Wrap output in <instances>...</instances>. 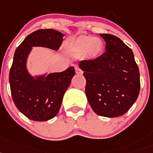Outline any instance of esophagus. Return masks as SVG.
<instances>
[{"mask_svg":"<svg viewBox=\"0 0 153 153\" xmlns=\"http://www.w3.org/2000/svg\"><path fill=\"white\" fill-rule=\"evenodd\" d=\"M75 72L77 75H82V71L78 67H75Z\"/></svg>","mask_w":153,"mask_h":153,"instance_id":"esophagus-1","label":"esophagus"}]
</instances>
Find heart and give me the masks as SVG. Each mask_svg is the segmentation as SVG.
I'll return each instance as SVG.
<instances>
[{
  "instance_id": "1",
  "label": "heart",
  "mask_w": 153,
  "mask_h": 153,
  "mask_svg": "<svg viewBox=\"0 0 153 153\" xmlns=\"http://www.w3.org/2000/svg\"><path fill=\"white\" fill-rule=\"evenodd\" d=\"M104 48L100 38L88 35H81L66 43V48L71 54H85V56L90 60L99 58L104 52Z\"/></svg>"
}]
</instances>
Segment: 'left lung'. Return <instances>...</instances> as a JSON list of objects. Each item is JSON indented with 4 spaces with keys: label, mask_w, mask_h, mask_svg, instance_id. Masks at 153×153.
Masks as SVG:
<instances>
[{
    "label": "left lung",
    "mask_w": 153,
    "mask_h": 153,
    "mask_svg": "<svg viewBox=\"0 0 153 153\" xmlns=\"http://www.w3.org/2000/svg\"><path fill=\"white\" fill-rule=\"evenodd\" d=\"M105 52L95 60L81 61L85 94L93 111L101 116L124 115L137 99L140 78L132 49L118 37L100 34Z\"/></svg>",
    "instance_id": "8db88e82"
}]
</instances>
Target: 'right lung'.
<instances>
[{"instance_id":"obj_1","label":"right lung","mask_w":153,"mask_h":153,"mask_svg":"<svg viewBox=\"0 0 153 153\" xmlns=\"http://www.w3.org/2000/svg\"><path fill=\"white\" fill-rule=\"evenodd\" d=\"M63 37L58 30L40 29L26 37L14 52L9 74L10 91L16 107L29 119L44 122L56 116L65 92L75 75L73 66L62 72L35 76L27 71V58L33 47L58 51Z\"/></svg>"}]
</instances>
